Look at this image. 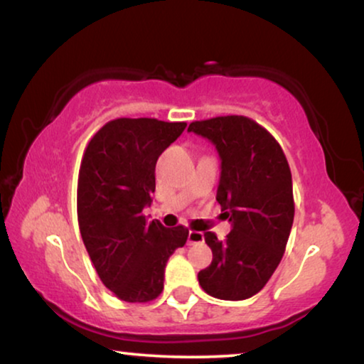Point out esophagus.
Returning <instances> with one entry per match:
<instances>
[{"mask_svg":"<svg viewBox=\"0 0 364 364\" xmlns=\"http://www.w3.org/2000/svg\"><path fill=\"white\" fill-rule=\"evenodd\" d=\"M188 245H196V243H203V233L197 230H191L187 237Z\"/></svg>","mask_w":364,"mask_h":364,"instance_id":"esophagus-1","label":"esophagus"}]
</instances>
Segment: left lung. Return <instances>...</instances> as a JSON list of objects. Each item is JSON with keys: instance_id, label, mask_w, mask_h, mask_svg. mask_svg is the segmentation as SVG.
<instances>
[{"instance_id": "8db88e82", "label": "left lung", "mask_w": 364, "mask_h": 364, "mask_svg": "<svg viewBox=\"0 0 364 364\" xmlns=\"http://www.w3.org/2000/svg\"><path fill=\"white\" fill-rule=\"evenodd\" d=\"M188 131L215 144L222 159L217 200L232 230L205 232L212 263L198 272L203 291L220 300L257 295L277 270L295 217L291 172L277 139L245 116L196 121Z\"/></svg>"}]
</instances>
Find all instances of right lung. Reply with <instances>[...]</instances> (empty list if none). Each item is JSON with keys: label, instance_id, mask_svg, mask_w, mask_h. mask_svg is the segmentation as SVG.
Here are the masks:
<instances>
[{"label": "right lung", "instance_id": "1", "mask_svg": "<svg viewBox=\"0 0 364 364\" xmlns=\"http://www.w3.org/2000/svg\"><path fill=\"white\" fill-rule=\"evenodd\" d=\"M186 122L119 117L99 129L84 151L77 178V222L101 282L119 300L147 303L164 290V270L183 247V225L149 222L156 164Z\"/></svg>", "mask_w": 364, "mask_h": 364}]
</instances>
